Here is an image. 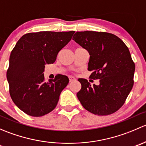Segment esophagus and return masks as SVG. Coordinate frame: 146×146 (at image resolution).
<instances>
[{"label":"esophagus","mask_w":146,"mask_h":146,"mask_svg":"<svg viewBox=\"0 0 146 146\" xmlns=\"http://www.w3.org/2000/svg\"><path fill=\"white\" fill-rule=\"evenodd\" d=\"M68 78H69V81L70 82H73L76 80V78H75L74 77H73V76H69Z\"/></svg>","instance_id":"34e87169"}]
</instances>
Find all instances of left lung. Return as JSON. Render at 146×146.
Wrapping results in <instances>:
<instances>
[{
  "label": "left lung",
  "mask_w": 146,
  "mask_h": 146,
  "mask_svg": "<svg viewBox=\"0 0 146 146\" xmlns=\"http://www.w3.org/2000/svg\"><path fill=\"white\" fill-rule=\"evenodd\" d=\"M73 39L88 51V69L92 71L90 77L100 82L91 85L79 78V101L94 114H113L124 104L133 85L135 64L129 48L120 38L107 32H77Z\"/></svg>",
  "instance_id": "left-lung-1"
}]
</instances>
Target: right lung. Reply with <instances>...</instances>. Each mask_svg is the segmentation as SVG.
Segmentation results:
<instances>
[{
	"mask_svg": "<svg viewBox=\"0 0 146 146\" xmlns=\"http://www.w3.org/2000/svg\"><path fill=\"white\" fill-rule=\"evenodd\" d=\"M70 32H39L23 35L10 56L7 80L13 102L25 114L42 117L54 110L68 78L58 74L44 81L46 64H54L58 52L74 34Z\"/></svg>",
	"mask_w": 146,
	"mask_h": 146,
	"instance_id": "obj_1",
	"label": "right lung"
}]
</instances>
